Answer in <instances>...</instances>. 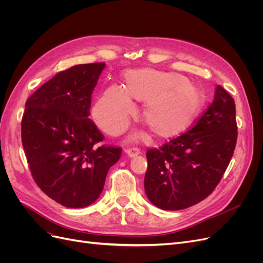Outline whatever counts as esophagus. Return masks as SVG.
<instances>
[{"label":"esophagus","instance_id":"esophagus-1","mask_svg":"<svg viewBox=\"0 0 263 263\" xmlns=\"http://www.w3.org/2000/svg\"><path fill=\"white\" fill-rule=\"evenodd\" d=\"M126 154H127V156H128L129 158H133V157L138 156L140 154V149H138V148H129V149L126 150Z\"/></svg>","mask_w":263,"mask_h":263}]
</instances>
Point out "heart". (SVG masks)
Here are the masks:
<instances>
[{
	"mask_svg": "<svg viewBox=\"0 0 263 263\" xmlns=\"http://www.w3.org/2000/svg\"><path fill=\"white\" fill-rule=\"evenodd\" d=\"M145 103L141 118L157 138H171L184 132L205 105L201 89L185 77L173 72L142 69L129 71L125 87H107L93 108L95 122L109 135H119L136 113L130 98Z\"/></svg>",
	"mask_w": 263,
	"mask_h": 263,
	"instance_id": "1",
	"label": "heart"
}]
</instances>
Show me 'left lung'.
<instances>
[{"mask_svg": "<svg viewBox=\"0 0 263 263\" xmlns=\"http://www.w3.org/2000/svg\"><path fill=\"white\" fill-rule=\"evenodd\" d=\"M237 134L235 101L217 85L213 103L192 128L160 148L147 150L149 201L165 211L184 210L203 201L224 176Z\"/></svg>", "mask_w": 263, "mask_h": 263, "instance_id": "obj_1", "label": "left lung"}]
</instances>
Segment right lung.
I'll list each match as a JSON object with an SVG mask.
<instances>
[{
  "label": "right lung",
  "instance_id": "obj_1",
  "mask_svg": "<svg viewBox=\"0 0 263 263\" xmlns=\"http://www.w3.org/2000/svg\"><path fill=\"white\" fill-rule=\"evenodd\" d=\"M104 62L71 67L28 98L22 144L31 176L43 192L70 209L98 200L106 174L122 155L89 118L91 97Z\"/></svg>",
  "mask_w": 263,
  "mask_h": 263
}]
</instances>
